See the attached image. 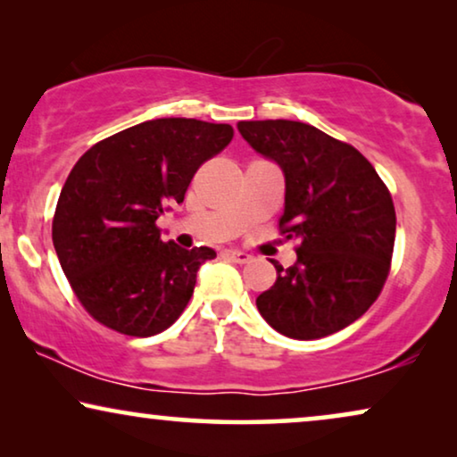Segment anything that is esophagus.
<instances>
[{
  "label": "esophagus",
  "mask_w": 457,
  "mask_h": 457,
  "mask_svg": "<svg viewBox=\"0 0 457 457\" xmlns=\"http://www.w3.org/2000/svg\"><path fill=\"white\" fill-rule=\"evenodd\" d=\"M222 255L230 262H237V264H247V262L252 260V255L241 252V249H227V252H222Z\"/></svg>",
  "instance_id": "obj_1"
}]
</instances>
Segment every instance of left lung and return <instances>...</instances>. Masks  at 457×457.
Wrapping results in <instances>:
<instances>
[{
  "label": "left lung",
  "instance_id": "8db88e82",
  "mask_svg": "<svg viewBox=\"0 0 457 457\" xmlns=\"http://www.w3.org/2000/svg\"><path fill=\"white\" fill-rule=\"evenodd\" d=\"M249 145L285 172L278 233L297 237V262L278 266L255 299L291 339H322L358 320L383 291L395 245V208L374 166L349 143L295 120H243Z\"/></svg>",
  "mask_w": 457,
  "mask_h": 457
}]
</instances>
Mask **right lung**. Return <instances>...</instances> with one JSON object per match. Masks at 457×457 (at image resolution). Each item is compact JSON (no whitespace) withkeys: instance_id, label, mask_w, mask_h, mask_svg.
I'll return each mask as SVG.
<instances>
[{"instance_id":"1","label":"right lung","mask_w":457,"mask_h":457,"mask_svg":"<svg viewBox=\"0 0 457 457\" xmlns=\"http://www.w3.org/2000/svg\"><path fill=\"white\" fill-rule=\"evenodd\" d=\"M230 124L158 118L80 155L52 222L60 266L80 305L129 337L166 330L189 303L210 247L162 243L155 220L183 204L197 168L233 139Z\"/></svg>"}]
</instances>
